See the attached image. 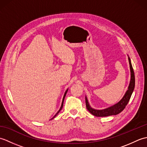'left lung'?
Masks as SVG:
<instances>
[{"label":"left lung","instance_id":"1","mask_svg":"<svg viewBox=\"0 0 147 147\" xmlns=\"http://www.w3.org/2000/svg\"><path fill=\"white\" fill-rule=\"evenodd\" d=\"M129 66H130V70H131V81L129 83V85L128 87V90H127L125 95L123 96L121 100L117 104H115L114 105L112 106L111 107H109L107 109H104V110H95V109H92L90 107L88 100L86 97H85V102H86V109L90 113L93 114V115L96 117H106L109 116V115H117L119 114L120 112L123 111L124 108L126 107L127 103L129 102V99L131 96L135 88V73H134V71L132 67L131 63L130 58L128 57Z\"/></svg>","mask_w":147,"mask_h":147}]
</instances>
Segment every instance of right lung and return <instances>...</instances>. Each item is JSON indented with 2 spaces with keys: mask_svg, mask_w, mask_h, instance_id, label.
Segmentation results:
<instances>
[{
  "mask_svg": "<svg viewBox=\"0 0 147 147\" xmlns=\"http://www.w3.org/2000/svg\"><path fill=\"white\" fill-rule=\"evenodd\" d=\"M67 90H66V92H65V93H64V97H63V100H62V105H61V108H60V109H59V111L57 112V113H56V114L54 115V117H52V119H54L55 116H56V115H57L58 114H59V112H60L61 111V109H62V107H63V103H64V98H65V95H66V93H67Z\"/></svg>",
  "mask_w": 147,
  "mask_h": 147,
  "instance_id": "1",
  "label": "right lung"
}]
</instances>
